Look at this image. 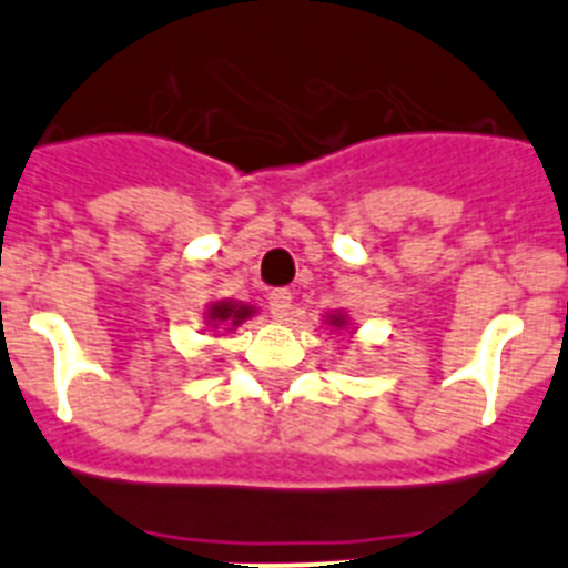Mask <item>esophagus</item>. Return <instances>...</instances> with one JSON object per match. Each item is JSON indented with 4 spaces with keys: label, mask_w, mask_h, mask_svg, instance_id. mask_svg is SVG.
I'll return each mask as SVG.
<instances>
[{
    "label": "esophagus",
    "mask_w": 568,
    "mask_h": 568,
    "mask_svg": "<svg viewBox=\"0 0 568 568\" xmlns=\"http://www.w3.org/2000/svg\"><path fill=\"white\" fill-rule=\"evenodd\" d=\"M268 308L276 321H285L292 314V294L288 292H271L268 294Z\"/></svg>",
    "instance_id": "1"
}]
</instances>
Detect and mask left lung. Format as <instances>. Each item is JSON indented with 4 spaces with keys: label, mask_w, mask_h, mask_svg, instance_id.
I'll list each match as a JSON object with an SVG mask.
<instances>
[{
    "label": "left lung",
    "mask_w": 568,
    "mask_h": 568,
    "mask_svg": "<svg viewBox=\"0 0 568 568\" xmlns=\"http://www.w3.org/2000/svg\"><path fill=\"white\" fill-rule=\"evenodd\" d=\"M326 326H332V328H337V332H341V328H349V317H346V312H341V308H335V312H328L326 314Z\"/></svg>",
    "instance_id": "left-lung-1"
}]
</instances>
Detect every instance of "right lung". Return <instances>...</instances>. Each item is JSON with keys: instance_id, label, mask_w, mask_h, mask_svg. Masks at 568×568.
Returning <instances> with one entry per match:
<instances>
[{"instance_id": "add662e5", "label": "right lung", "mask_w": 568, "mask_h": 568, "mask_svg": "<svg viewBox=\"0 0 568 568\" xmlns=\"http://www.w3.org/2000/svg\"><path fill=\"white\" fill-rule=\"evenodd\" d=\"M256 308L247 306V303H240V300H216V303H211L207 306V312H204V326L211 328V332H216L219 326H225L227 332H233L236 326H242V323L247 321V317H254Z\"/></svg>"}]
</instances>
